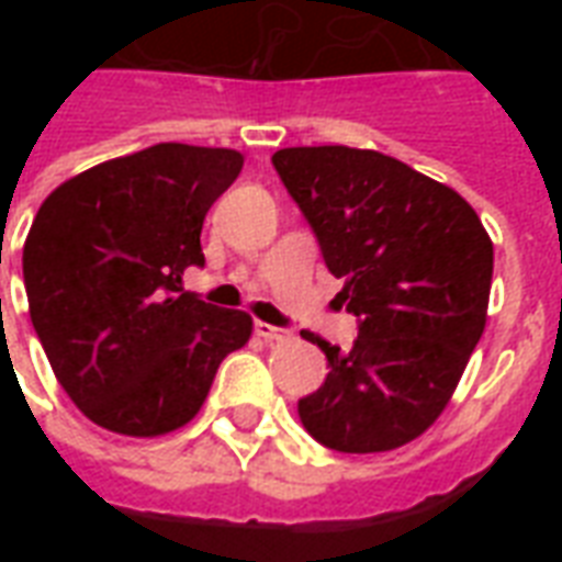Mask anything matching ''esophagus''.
Wrapping results in <instances>:
<instances>
[{
  "mask_svg": "<svg viewBox=\"0 0 562 562\" xmlns=\"http://www.w3.org/2000/svg\"><path fill=\"white\" fill-rule=\"evenodd\" d=\"M256 334L261 337V340H285V330L277 328V325H268V322H256Z\"/></svg>",
  "mask_w": 562,
  "mask_h": 562,
  "instance_id": "1",
  "label": "esophagus"
}]
</instances>
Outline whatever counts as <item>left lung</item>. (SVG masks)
<instances>
[{
    "instance_id": "1",
    "label": "left lung",
    "mask_w": 562,
    "mask_h": 562,
    "mask_svg": "<svg viewBox=\"0 0 562 562\" xmlns=\"http://www.w3.org/2000/svg\"><path fill=\"white\" fill-rule=\"evenodd\" d=\"M273 168L310 222L337 294L358 316L297 415L346 454L391 451L442 415L487 322L494 244L463 198L376 149L285 147Z\"/></svg>"
}]
</instances>
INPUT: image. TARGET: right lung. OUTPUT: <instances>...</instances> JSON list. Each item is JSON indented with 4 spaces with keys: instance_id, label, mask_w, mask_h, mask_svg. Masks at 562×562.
<instances>
[{
    "instance_id": "1",
    "label": "right lung",
    "mask_w": 562,
    "mask_h": 562,
    "mask_svg": "<svg viewBox=\"0 0 562 562\" xmlns=\"http://www.w3.org/2000/svg\"><path fill=\"white\" fill-rule=\"evenodd\" d=\"M225 147L156 144L56 186L23 244L32 328L80 413L123 436L183 427L222 358L252 334L244 310L183 292L201 225L237 180Z\"/></svg>"
}]
</instances>
